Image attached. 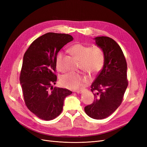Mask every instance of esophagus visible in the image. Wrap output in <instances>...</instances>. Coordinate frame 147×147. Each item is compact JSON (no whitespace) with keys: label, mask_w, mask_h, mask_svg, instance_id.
Here are the masks:
<instances>
[{"label":"esophagus","mask_w":147,"mask_h":147,"mask_svg":"<svg viewBox=\"0 0 147 147\" xmlns=\"http://www.w3.org/2000/svg\"><path fill=\"white\" fill-rule=\"evenodd\" d=\"M75 92L77 93H82L83 92V91L82 90H77V91H75Z\"/></svg>","instance_id":"1"}]
</instances>
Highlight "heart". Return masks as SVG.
Masks as SVG:
<instances>
[{
  "mask_svg": "<svg viewBox=\"0 0 147 147\" xmlns=\"http://www.w3.org/2000/svg\"><path fill=\"white\" fill-rule=\"evenodd\" d=\"M72 54L80 61V67L83 70L96 76L102 69L104 65L105 56L102 49L97 45L90 47L83 43H76L70 48ZM63 58V52L57 55L56 64L57 70H62L61 62ZM89 82L86 75L71 72L62 75L60 83L63 86L70 90H78Z\"/></svg>",
  "mask_w": 147,
  "mask_h": 147,
  "instance_id": "b5f03b06",
  "label": "heart"
}]
</instances>
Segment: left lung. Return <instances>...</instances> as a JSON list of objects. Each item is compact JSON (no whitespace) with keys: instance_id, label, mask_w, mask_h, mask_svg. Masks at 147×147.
Segmentation results:
<instances>
[{"instance_id":"8db88e82","label":"left lung","mask_w":147,"mask_h":147,"mask_svg":"<svg viewBox=\"0 0 147 147\" xmlns=\"http://www.w3.org/2000/svg\"><path fill=\"white\" fill-rule=\"evenodd\" d=\"M94 40L104 51L105 62L91 86L94 100L84 107V112L93 119H102L112 115L121 104L128 85L127 63L121 47L113 39L102 36Z\"/></svg>"}]
</instances>
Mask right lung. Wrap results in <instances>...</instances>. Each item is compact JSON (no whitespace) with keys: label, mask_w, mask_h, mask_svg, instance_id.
I'll use <instances>...</instances> for the list:
<instances>
[{"label":"right lung","mask_w":147,"mask_h":147,"mask_svg":"<svg viewBox=\"0 0 147 147\" xmlns=\"http://www.w3.org/2000/svg\"><path fill=\"white\" fill-rule=\"evenodd\" d=\"M73 39L69 34L48 32L35 39L24 55L20 77L24 100L30 112L42 119L58 117L64 99L72 92L52 84L57 80V53Z\"/></svg>","instance_id":"right-lung-1"}]
</instances>
